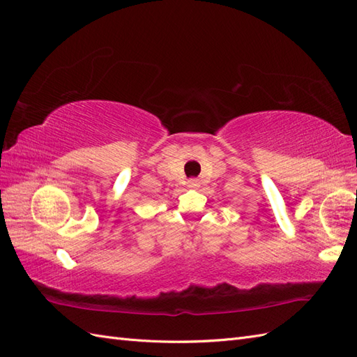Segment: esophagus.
I'll return each instance as SVG.
<instances>
[{
    "label": "esophagus",
    "mask_w": 357,
    "mask_h": 357,
    "mask_svg": "<svg viewBox=\"0 0 357 357\" xmlns=\"http://www.w3.org/2000/svg\"><path fill=\"white\" fill-rule=\"evenodd\" d=\"M188 186H189V188H198V186H199V181H198L197 178H190V180L188 181Z\"/></svg>",
    "instance_id": "1"
}]
</instances>
